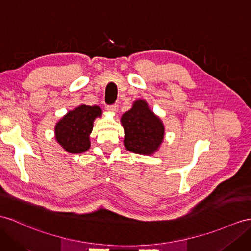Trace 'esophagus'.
<instances>
[{
    "instance_id": "esophagus-1",
    "label": "esophagus",
    "mask_w": 251,
    "mask_h": 251,
    "mask_svg": "<svg viewBox=\"0 0 251 251\" xmlns=\"http://www.w3.org/2000/svg\"><path fill=\"white\" fill-rule=\"evenodd\" d=\"M106 109H107V111H108L109 113H113V114H115L116 112H117V109H118V105H116V104L109 105V106H107V107H106Z\"/></svg>"
}]
</instances>
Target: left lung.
<instances>
[{
  "label": "left lung",
  "mask_w": 251,
  "mask_h": 251,
  "mask_svg": "<svg viewBox=\"0 0 251 251\" xmlns=\"http://www.w3.org/2000/svg\"><path fill=\"white\" fill-rule=\"evenodd\" d=\"M126 150L142 155H152L164 140L165 126L161 118L151 111L148 103L138 99L121 116Z\"/></svg>",
  "instance_id": "left-lung-1"
}]
</instances>
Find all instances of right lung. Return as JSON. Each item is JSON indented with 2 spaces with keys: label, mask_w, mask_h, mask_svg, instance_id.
<instances>
[{
  "label": "right lung",
  "mask_w": 251,
  "mask_h": 251,
  "mask_svg": "<svg viewBox=\"0 0 251 251\" xmlns=\"http://www.w3.org/2000/svg\"><path fill=\"white\" fill-rule=\"evenodd\" d=\"M101 116L102 109L98 105L76 106L56 122L55 139L69 153L86 152L90 148L89 136L93 132L94 121Z\"/></svg>",
  "instance_id": "right-lung-1"
}]
</instances>
